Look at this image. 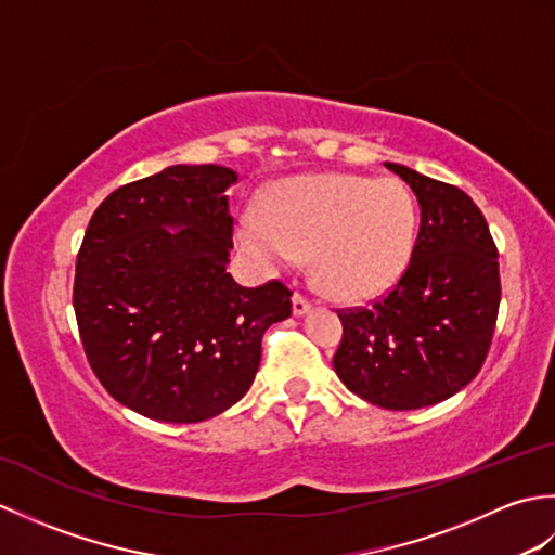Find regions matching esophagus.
I'll return each mask as SVG.
<instances>
[{"mask_svg": "<svg viewBox=\"0 0 555 555\" xmlns=\"http://www.w3.org/2000/svg\"><path fill=\"white\" fill-rule=\"evenodd\" d=\"M312 308V302L302 296V293H293V314H305Z\"/></svg>", "mask_w": 555, "mask_h": 555, "instance_id": "esophagus-1", "label": "esophagus"}]
</instances>
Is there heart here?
<instances>
[{
  "label": "heart",
  "mask_w": 555,
  "mask_h": 555,
  "mask_svg": "<svg viewBox=\"0 0 555 555\" xmlns=\"http://www.w3.org/2000/svg\"><path fill=\"white\" fill-rule=\"evenodd\" d=\"M259 216L245 217L235 229L241 250L269 271L312 255L317 284L340 302L384 296L415 253V197L393 179L296 176L271 188Z\"/></svg>",
  "instance_id": "obj_1"
}]
</instances>
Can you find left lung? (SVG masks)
<instances>
[{
    "label": "left lung",
    "mask_w": 555,
    "mask_h": 555,
    "mask_svg": "<svg viewBox=\"0 0 555 555\" xmlns=\"http://www.w3.org/2000/svg\"><path fill=\"white\" fill-rule=\"evenodd\" d=\"M420 203L405 274L370 308L340 310L334 370L352 393L386 410H417L475 379L496 328L499 250L473 197L386 162Z\"/></svg>",
    "instance_id": "1"
}]
</instances>
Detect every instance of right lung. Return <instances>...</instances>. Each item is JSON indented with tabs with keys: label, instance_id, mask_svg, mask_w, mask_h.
Returning a JSON list of instances; mask_svg holds the SVG:
<instances>
[{
	"label": "right lung",
	"instance_id": "obj_1",
	"mask_svg": "<svg viewBox=\"0 0 555 555\" xmlns=\"http://www.w3.org/2000/svg\"><path fill=\"white\" fill-rule=\"evenodd\" d=\"M235 181L217 164H173L116 188L88 223L80 340L107 393L138 415L191 424L229 410L255 382L264 332L293 312L281 281L243 288L227 271Z\"/></svg>",
	"mask_w": 555,
	"mask_h": 555
}]
</instances>
